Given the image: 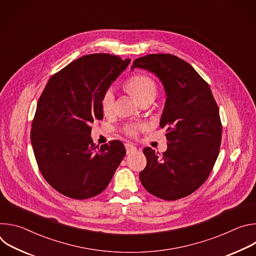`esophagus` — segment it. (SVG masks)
Wrapping results in <instances>:
<instances>
[{"mask_svg":"<svg viewBox=\"0 0 256 256\" xmlns=\"http://www.w3.org/2000/svg\"><path fill=\"white\" fill-rule=\"evenodd\" d=\"M124 147H126V154H130V153H132V152H134L136 150V148L134 147V146L130 144V142H126L124 144Z\"/></svg>","mask_w":256,"mask_h":256,"instance_id":"1","label":"esophagus"}]
</instances>
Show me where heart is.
<instances>
[{"label": "heart", "instance_id": "b5f03b06", "mask_svg": "<svg viewBox=\"0 0 256 256\" xmlns=\"http://www.w3.org/2000/svg\"><path fill=\"white\" fill-rule=\"evenodd\" d=\"M124 88L128 90L140 104L146 102H152L157 95L156 82L144 74H136L130 78L124 83ZM114 92L112 89H106L100 98V107L104 116H110L114 110ZM147 128L144 124H128L124 126V132L130 136H136V134Z\"/></svg>", "mask_w": 256, "mask_h": 256}]
</instances>
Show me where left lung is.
<instances>
[{
  "label": "left lung",
  "mask_w": 256,
  "mask_h": 256,
  "mask_svg": "<svg viewBox=\"0 0 256 256\" xmlns=\"http://www.w3.org/2000/svg\"><path fill=\"white\" fill-rule=\"evenodd\" d=\"M132 70H148L166 92L161 128H167V151L142 150L147 166L140 173L151 194L175 200L200 188L220 152L222 122L208 84L186 62L169 54H152L134 60Z\"/></svg>",
  "instance_id": "obj_1"
}]
</instances>
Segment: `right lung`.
<instances>
[{"label": "right lung", "instance_id": "add662e5", "mask_svg": "<svg viewBox=\"0 0 256 256\" xmlns=\"http://www.w3.org/2000/svg\"><path fill=\"white\" fill-rule=\"evenodd\" d=\"M130 62L81 56L52 75L38 99L30 132L34 156L48 184L68 198L101 194L126 156L120 140L95 146L91 124L103 118L100 98Z\"/></svg>", "mask_w": 256, "mask_h": 256}]
</instances>
